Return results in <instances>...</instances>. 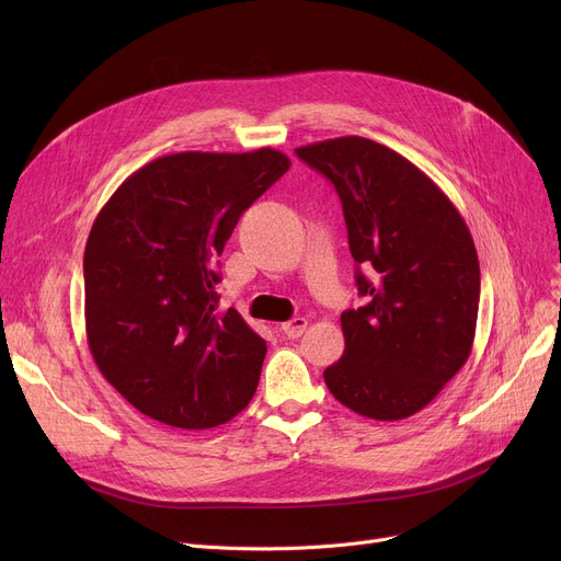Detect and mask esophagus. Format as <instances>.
<instances>
[{
	"mask_svg": "<svg viewBox=\"0 0 561 561\" xmlns=\"http://www.w3.org/2000/svg\"><path fill=\"white\" fill-rule=\"evenodd\" d=\"M307 325H309V320L302 318V316H298V318H293V320H288V322H282L279 330H282L288 339H298V336L305 334Z\"/></svg>",
	"mask_w": 561,
	"mask_h": 561,
	"instance_id": "34e87169",
	"label": "esophagus"
}]
</instances>
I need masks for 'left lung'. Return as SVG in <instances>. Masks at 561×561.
I'll use <instances>...</instances> for the list:
<instances>
[{
    "mask_svg": "<svg viewBox=\"0 0 561 561\" xmlns=\"http://www.w3.org/2000/svg\"><path fill=\"white\" fill-rule=\"evenodd\" d=\"M334 184L359 296L341 313L343 357L325 373L359 416L402 421L427 407L468 362L480 307V261L457 206L430 176L362 136L298 147Z\"/></svg>",
    "mask_w": 561,
    "mask_h": 561,
    "instance_id": "8db88e82",
    "label": "left lung"
}]
</instances>
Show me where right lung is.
Here are the masks:
<instances>
[{
    "label": "right lung",
    "instance_id": "1",
    "mask_svg": "<svg viewBox=\"0 0 561 561\" xmlns=\"http://www.w3.org/2000/svg\"><path fill=\"white\" fill-rule=\"evenodd\" d=\"M286 154L180 152L138 168L98 214L83 252L85 336L108 385L140 414L206 430L243 411L265 341L220 311L218 256Z\"/></svg>",
    "mask_w": 561,
    "mask_h": 561
}]
</instances>
